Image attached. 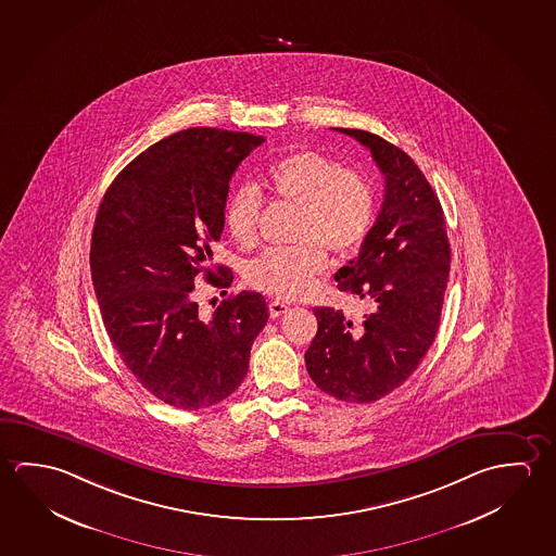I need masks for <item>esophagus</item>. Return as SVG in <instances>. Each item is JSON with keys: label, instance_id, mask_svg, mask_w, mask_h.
Returning a JSON list of instances; mask_svg holds the SVG:
<instances>
[{"label": "esophagus", "instance_id": "1", "mask_svg": "<svg viewBox=\"0 0 556 556\" xmlns=\"http://www.w3.org/2000/svg\"><path fill=\"white\" fill-rule=\"evenodd\" d=\"M287 312H289V304H287V302H269V314H271V318H279V316H282V314H287Z\"/></svg>", "mask_w": 556, "mask_h": 556}]
</instances>
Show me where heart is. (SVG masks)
<instances>
[{"instance_id": "1", "label": "heart", "mask_w": 556, "mask_h": 556, "mask_svg": "<svg viewBox=\"0 0 556 556\" xmlns=\"http://www.w3.org/2000/svg\"><path fill=\"white\" fill-rule=\"evenodd\" d=\"M275 198L296 205L292 247L267 248L248 265L247 279L279 299H302L328 269L326 245L349 254L365 242L376 217V198L365 174L318 151H296L275 161L265 174ZM264 200L252 186L230 193L225 207L228 232L238 247L257 240Z\"/></svg>"}]
</instances>
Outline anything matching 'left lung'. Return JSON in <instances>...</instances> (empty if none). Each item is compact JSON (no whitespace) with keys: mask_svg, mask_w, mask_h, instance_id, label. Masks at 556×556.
<instances>
[{"mask_svg":"<svg viewBox=\"0 0 556 556\" xmlns=\"http://www.w3.org/2000/svg\"><path fill=\"white\" fill-rule=\"evenodd\" d=\"M370 149L386 178L382 210L337 289L370 306L363 318L314 308L309 378L349 403L386 397L417 370L434 343L450 275L444 211L419 166L400 147L363 129L336 128Z\"/></svg>","mask_w":556,"mask_h":556,"instance_id":"8db88e82","label":"left lung"}]
</instances>
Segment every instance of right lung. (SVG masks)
Segmentation results:
<instances>
[{
  "label": "right lung",
  "mask_w": 556,
  "mask_h": 556,
  "mask_svg": "<svg viewBox=\"0 0 556 556\" xmlns=\"http://www.w3.org/2000/svg\"><path fill=\"white\" fill-rule=\"evenodd\" d=\"M262 136L190 128L164 137L114 178L97 213L91 275L102 321L137 382L178 409L215 405L244 380L250 349L269 318L260 292L242 291L201 318L191 299L213 265L228 182Z\"/></svg>",
  "instance_id": "1"
}]
</instances>
